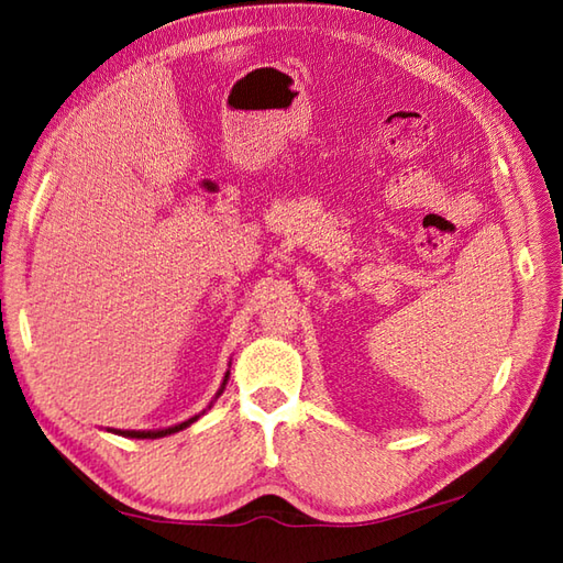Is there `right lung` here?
<instances>
[{"label": "right lung", "instance_id": "1", "mask_svg": "<svg viewBox=\"0 0 563 563\" xmlns=\"http://www.w3.org/2000/svg\"><path fill=\"white\" fill-rule=\"evenodd\" d=\"M227 379H230V369H227V373H224V379H222V385H220L218 394H214V399H218L220 394L224 391ZM210 406H212V401H210ZM210 406H208V409H210ZM208 409H206V411H208ZM206 411H202V413H206ZM202 413H196L194 418H188V421H184V423H176V426H172V428H162V430H113V433L123 435V438H137V440H157V438L174 435V433H178V430H184V428H188L190 423H196Z\"/></svg>", "mask_w": 563, "mask_h": 563}]
</instances>
